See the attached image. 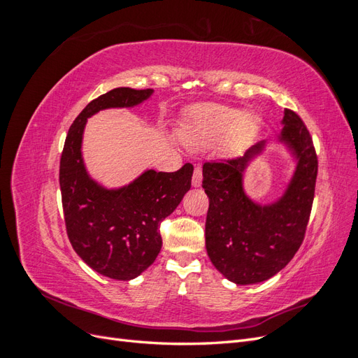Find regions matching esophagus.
<instances>
[{
    "label": "esophagus",
    "mask_w": 358,
    "mask_h": 358,
    "mask_svg": "<svg viewBox=\"0 0 358 358\" xmlns=\"http://www.w3.org/2000/svg\"><path fill=\"white\" fill-rule=\"evenodd\" d=\"M203 179V171L200 166L194 167V175H192V187H200Z\"/></svg>",
    "instance_id": "esophagus-1"
}]
</instances>
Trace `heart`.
Returning a JSON list of instances; mask_svg holds the SVG:
<instances>
[{
	"label": "heart",
	"mask_w": 358,
	"mask_h": 358,
	"mask_svg": "<svg viewBox=\"0 0 358 358\" xmlns=\"http://www.w3.org/2000/svg\"><path fill=\"white\" fill-rule=\"evenodd\" d=\"M257 128L252 115L221 106H206L194 112L192 121L183 133V140L191 148H206L229 133V145L241 146Z\"/></svg>",
	"instance_id": "b5f03b06"
}]
</instances>
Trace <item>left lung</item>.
<instances>
[{
  "label": "left lung",
  "instance_id": "8db88e82",
  "mask_svg": "<svg viewBox=\"0 0 358 358\" xmlns=\"http://www.w3.org/2000/svg\"><path fill=\"white\" fill-rule=\"evenodd\" d=\"M279 138L297 158L287 192L279 201L258 206L246 197L242 176L246 162L263 149L259 142L243 157L206 161L203 189L209 197L206 249L213 266L237 285L267 280L282 270L305 239L312 210L318 157L309 129L291 109L284 112Z\"/></svg>",
  "mask_w": 358,
  "mask_h": 358
}]
</instances>
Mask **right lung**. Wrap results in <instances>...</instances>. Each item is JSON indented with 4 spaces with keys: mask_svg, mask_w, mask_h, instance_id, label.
Listing matches in <instances>:
<instances>
[{
    "mask_svg": "<svg viewBox=\"0 0 358 358\" xmlns=\"http://www.w3.org/2000/svg\"><path fill=\"white\" fill-rule=\"evenodd\" d=\"M152 90L116 88L92 100L71 124L59 161V187L67 236L95 272L116 280L138 276L155 262L162 239L159 224L191 188L192 164L178 171L148 170L128 187L106 189L94 182L82 159L86 119L109 107H131Z\"/></svg>",
    "mask_w": 358,
    "mask_h": 358,
    "instance_id": "right-lung-1",
    "label": "right lung"
}]
</instances>
